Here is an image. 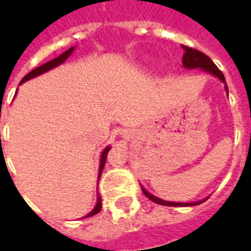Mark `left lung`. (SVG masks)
I'll use <instances>...</instances> for the list:
<instances>
[{"label": "left lung", "instance_id": "left-lung-1", "mask_svg": "<svg viewBox=\"0 0 251 251\" xmlns=\"http://www.w3.org/2000/svg\"><path fill=\"white\" fill-rule=\"evenodd\" d=\"M183 50H184V55H183V66L185 68H201V70H204V71L210 72L212 75H215L221 79L222 82L226 83L225 80V76H223V74L222 71L215 66V63L211 60L210 57L207 56L205 53L203 52L198 51V50H194V48H191V47L183 46ZM227 90V86H226ZM142 192L145 194L147 198L154 201V203H157V204L161 205H172V207H183V205H196L200 204L201 201H196V203H174V201H165V200H161L156 198V196H153L151 195L148 191L142 188Z\"/></svg>", "mask_w": 251, "mask_h": 251}]
</instances>
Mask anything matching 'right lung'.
<instances>
[{
  "label": "right lung",
  "mask_w": 251,
  "mask_h": 251,
  "mask_svg": "<svg viewBox=\"0 0 251 251\" xmlns=\"http://www.w3.org/2000/svg\"><path fill=\"white\" fill-rule=\"evenodd\" d=\"M72 51H74V47H72V48H70L68 51L64 52V53H62L60 56H57L56 59H53V60H51V62H48V63H46V64H43V66L35 68L33 71H30L29 74H26V75L23 77L21 83L26 82L28 79H32V77L37 76V75H40V74H43V72L50 71V70H51V68H53V67L62 64V63L66 60L67 57L71 55ZM109 151H110V147H107L106 149H104L103 152H102V156H100V165H99V176L98 177H100V175H102V171H103L104 163H106V157H107V153H109ZM100 208H102V200H100V198L98 196V200H97V205H95V208H94V210L91 211V212H90L87 216H93V215H95V214H98L99 211H100Z\"/></svg>",
  "instance_id": "right-lung-1"
}]
</instances>
